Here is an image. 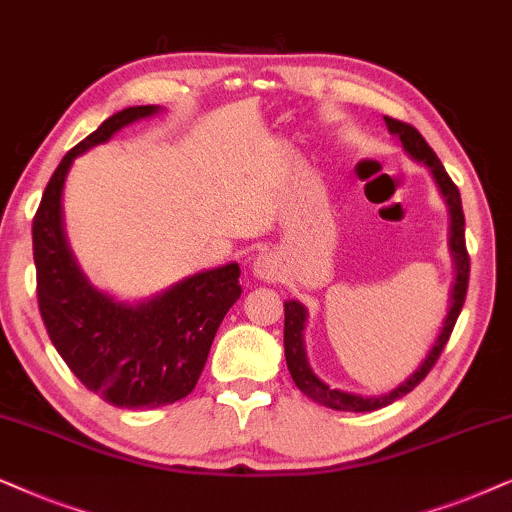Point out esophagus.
Wrapping results in <instances>:
<instances>
[{
  "instance_id": "obj_1",
  "label": "esophagus",
  "mask_w": 512,
  "mask_h": 512,
  "mask_svg": "<svg viewBox=\"0 0 512 512\" xmlns=\"http://www.w3.org/2000/svg\"><path fill=\"white\" fill-rule=\"evenodd\" d=\"M252 276L260 278V281H274L278 276V262L274 255L262 252V255L252 257Z\"/></svg>"
}]
</instances>
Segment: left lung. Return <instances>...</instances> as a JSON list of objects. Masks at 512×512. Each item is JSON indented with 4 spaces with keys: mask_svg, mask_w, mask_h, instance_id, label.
<instances>
[{
    "mask_svg": "<svg viewBox=\"0 0 512 512\" xmlns=\"http://www.w3.org/2000/svg\"><path fill=\"white\" fill-rule=\"evenodd\" d=\"M384 121H386L388 133L395 135V138H400V142H403V149L410 154V159H414L417 163H424V166L431 170L435 185H438V192L442 199H445V206L449 213L447 245H449V255H452V264H454L452 267L454 281L449 285L447 316L442 320L438 337H435V342L431 344V349H428L424 360H421L419 367L410 374V377L400 381V384L391 388L388 393H381V395H360V393L342 391V388L327 386L325 381L311 370L309 356H306L304 332H306V323H309V311H306V306L302 302H297V299H288V302H285L283 344H285V360H288L292 381H295L297 388L306 395V398L316 400V403L332 407V410H339V412H374L379 410V407L391 405L393 400L403 398V395L410 393L412 388L417 386L428 372H431V367L435 365V360H438L440 351L445 349L468 290L470 262L466 252V238H463V208H461L459 189H456L452 177L447 175L445 166H442L433 149L428 147V142L421 138L417 128L410 124H403V121H395L391 117H384Z\"/></svg>",
    "mask_w": 512,
    "mask_h": 512,
    "instance_id": "1",
    "label": "left lung"
}]
</instances>
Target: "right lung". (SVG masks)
Masks as SVG:
<instances>
[{"label": "right lung", "mask_w": 512, "mask_h": 512, "mask_svg": "<svg viewBox=\"0 0 512 512\" xmlns=\"http://www.w3.org/2000/svg\"><path fill=\"white\" fill-rule=\"evenodd\" d=\"M159 105L126 107L70 149L46 185L32 222L37 297L46 332L88 391L114 407L147 410L194 391L217 327L241 297L236 262L199 271L152 297L126 302L95 288L70 248L63 189L77 156L121 128L161 114Z\"/></svg>", "instance_id": "right-lung-1"}]
</instances>
